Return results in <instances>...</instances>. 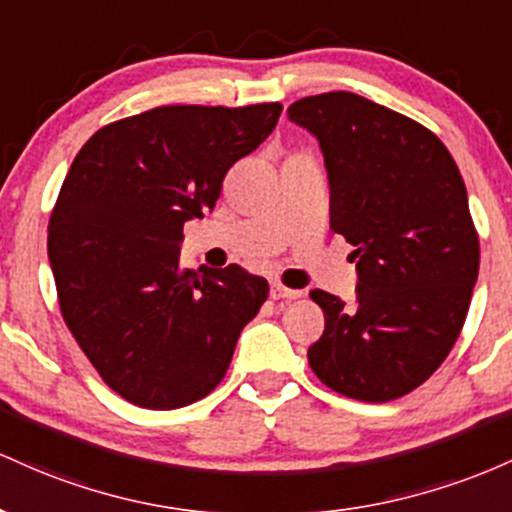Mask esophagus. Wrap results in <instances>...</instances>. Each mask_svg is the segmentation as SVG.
Returning <instances> with one entry per match:
<instances>
[{
    "label": "esophagus",
    "mask_w": 512,
    "mask_h": 512,
    "mask_svg": "<svg viewBox=\"0 0 512 512\" xmlns=\"http://www.w3.org/2000/svg\"><path fill=\"white\" fill-rule=\"evenodd\" d=\"M271 297L273 300H297V297H302V290H292V287H285L283 283H273Z\"/></svg>",
    "instance_id": "esophagus-1"
}]
</instances>
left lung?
Listing matches in <instances>:
<instances>
[{"instance_id": "obj_1", "label": "left lung", "mask_w": 512, "mask_h": 512, "mask_svg": "<svg viewBox=\"0 0 512 512\" xmlns=\"http://www.w3.org/2000/svg\"><path fill=\"white\" fill-rule=\"evenodd\" d=\"M317 135L331 229L355 246L358 287L324 290V333L307 358L333 392L370 404L406 396L455 346L479 275V234L455 159L426 125L350 91L287 108Z\"/></svg>"}]
</instances>
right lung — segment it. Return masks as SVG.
<instances>
[{
	"mask_svg": "<svg viewBox=\"0 0 512 512\" xmlns=\"http://www.w3.org/2000/svg\"><path fill=\"white\" fill-rule=\"evenodd\" d=\"M280 103L159 106L103 125L62 181L48 225L57 302L101 380L142 409L208 396L268 297L261 275L181 263L183 222L271 135Z\"/></svg>",
	"mask_w": 512,
	"mask_h": 512,
	"instance_id": "add662e5",
	"label": "right lung"
}]
</instances>
